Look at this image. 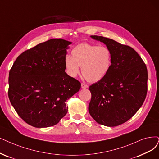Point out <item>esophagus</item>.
<instances>
[{
  "instance_id": "obj_1",
  "label": "esophagus",
  "mask_w": 159,
  "mask_h": 159,
  "mask_svg": "<svg viewBox=\"0 0 159 159\" xmlns=\"http://www.w3.org/2000/svg\"><path fill=\"white\" fill-rule=\"evenodd\" d=\"M88 87H89V86H88V85H86V84H85L84 83H82L81 84V88H82V89H87Z\"/></svg>"
}]
</instances>
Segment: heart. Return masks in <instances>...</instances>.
<instances>
[{"mask_svg": "<svg viewBox=\"0 0 159 159\" xmlns=\"http://www.w3.org/2000/svg\"><path fill=\"white\" fill-rule=\"evenodd\" d=\"M71 56L65 57L64 66L67 73L76 77L80 67L83 77L92 83H96L107 75L111 67L112 54L106 46L82 43L76 46Z\"/></svg>", "mask_w": 159, "mask_h": 159, "instance_id": "heart-1", "label": "heart"}]
</instances>
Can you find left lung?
Segmentation results:
<instances>
[{"mask_svg": "<svg viewBox=\"0 0 159 159\" xmlns=\"http://www.w3.org/2000/svg\"><path fill=\"white\" fill-rule=\"evenodd\" d=\"M106 45L112 54L109 71L89 88V111L98 123L106 126L123 124L142 107L148 92V70L131 47L109 38L92 35Z\"/></svg>", "mask_w": 159, "mask_h": 159, "instance_id": "left-lung-1", "label": "left lung"}]
</instances>
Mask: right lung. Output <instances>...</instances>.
Instances as JSON below:
<instances>
[{
	"label": "right lung",
	"mask_w": 159,
	"mask_h": 159,
	"mask_svg": "<svg viewBox=\"0 0 159 159\" xmlns=\"http://www.w3.org/2000/svg\"><path fill=\"white\" fill-rule=\"evenodd\" d=\"M72 43L52 39L23 52L9 73L8 97L28 125L54 126L67 113L66 101L79 92L80 83L66 72L64 60Z\"/></svg>",
	"instance_id": "add662e5"
}]
</instances>
